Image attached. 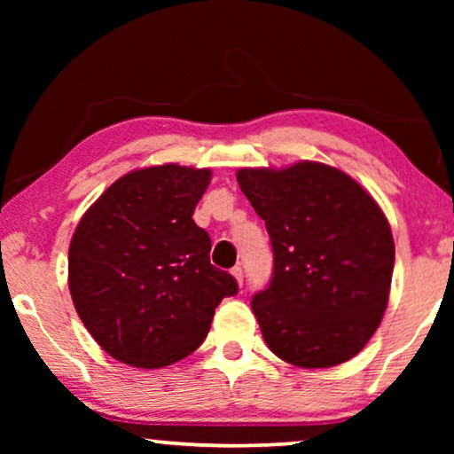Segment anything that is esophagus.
<instances>
[{
  "label": "esophagus",
  "mask_w": 454,
  "mask_h": 454,
  "mask_svg": "<svg viewBox=\"0 0 454 454\" xmlns=\"http://www.w3.org/2000/svg\"><path fill=\"white\" fill-rule=\"evenodd\" d=\"M232 276L236 278V282L240 284V286H242V282H244V272H242V268H240V266L232 268Z\"/></svg>",
  "instance_id": "1"
}]
</instances>
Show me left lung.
Segmentation results:
<instances>
[{"label":"left lung","mask_w":454,"mask_h":454,"mask_svg":"<svg viewBox=\"0 0 454 454\" xmlns=\"http://www.w3.org/2000/svg\"><path fill=\"white\" fill-rule=\"evenodd\" d=\"M244 196L264 220L274 270L252 296L276 356L330 368L356 356L388 304L395 240L372 196L333 166L242 168Z\"/></svg>","instance_id":"1"}]
</instances>
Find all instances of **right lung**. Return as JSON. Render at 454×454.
<instances>
[{"mask_svg": "<svg viewBox=\"0 0 454 454\" xmlns=\"http://www.w3.org/2000/svg\"><path fill=\"white\" fill-rule=\"evenodd\" d=\"M212 172L178 164L121 176L75 228L67 284L80 318L112 358L162 368L208 334L232 274L210 264L212 240L192 220Z\"/></svg>", "mask_w": 454, "mask_h": 454, "instance_id": "add662e5", "label": "right lung"}]
</instances>
